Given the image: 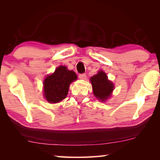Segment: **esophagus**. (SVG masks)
I'll list each match as a JSON object with an SVG mask.
<instances>
[{
  "mask_svg": "<svg viewBox=\"0 0 160 160\" xmlns=\"http://www.w3.org/2000/svg\"><path fill=\"white\" fill-rule=\"evenodd\" d=\"M79 78L81 80H85L86 79V75L85 73H82L79 75Z\"/></svg>",
  "mask_w": 160,
  "mask_h": 160,
  "instance_id": "esophagus-1",
  "label": "esophagus"
}]
</instances>
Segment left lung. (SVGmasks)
<instances>
[{
	"label": "left lung",
	"instance_id": "obj_1",
	"mask_svg": "<svg viewBox=\"0 0 160 160\" xmlns=\"http://www.w3.org/2000/svg\"><path fill=\"white\" fill-rule=\"evenodd\" d=\"M90 82L92 85L94 96L101 101H104L109 97L114 89L113 84L108 80L106 73L102 70L92 77Z\"/></svg>",
	"mask_w": 160,
	"mask_h": 160
}]
</instances>
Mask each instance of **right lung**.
I'll return each instance as SVG.
<instances>
[{
    "label": "right lung",
    "mask_w": 160,
    "mask_h": 160,
    "mask_svg": "<svg viewBox=\"0 0 160 160\" xmlns=\"http://www.w3.org/2000/svg\"><path fill=\"white\" fill-rule=\"evenodd\" d=\"M76 79L77 75L75 72L68 70L66 66H59L44 81L46 99L50 103L62 101L67 96L70 84Z\"/></svg>",
    "instance_id": "obj_1"
}]
</instances>
